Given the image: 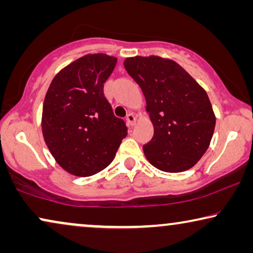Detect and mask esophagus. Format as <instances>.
Instances as JSON below:
<instances>
[{
    "mask_svg": "<svg viewBox=\"0 0 253 253\" xmlns=\"http://www.w3.org/2000/svg\"><path fill=\"white\" fill-rule=\"evenodd\" d=\"M126 121H127V124H129L130 126H134V123H136V116H134L132 113L127 114Z\"/></svg>",
    "mask_w": 253,
    "mask_h": 253,
    "instance_id": "34e87169",
    "label": "esophagus"
}]
</instances>
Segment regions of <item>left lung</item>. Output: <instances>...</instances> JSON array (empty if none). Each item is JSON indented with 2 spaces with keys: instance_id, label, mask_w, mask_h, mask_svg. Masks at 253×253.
<instances>
[{
  "instance_id": "left-lung-1",
  "label": "left lung",
  "mask_w": 253,
  "mask_h": 253,
  "mask_svg": "<svg viewBox=\"0 0 253 253\" xmlns=\"http://www.w3.org/2000/svg\"><path fill=\"white\" fill-rule=\"evenodd\" d=\"M124 67L140 86L154 126L153 138L143 146L145 157L162 171L193 167L209 148L215 127L205 89L168 58L129 57Z\"/></svg>"
}]
</instances>
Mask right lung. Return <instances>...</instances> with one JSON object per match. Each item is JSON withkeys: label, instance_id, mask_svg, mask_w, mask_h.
Listing matches in <instances>:
<instances>
[{"label": "right lung", "instance_id": "right-lung-1", "mask_svg": "<svg viewBox=\"0 0 253 253\" xmlns=\"http://www.w3.org/2000/svg\"><path fill=\"white\" fill-rule=\"evenodd\" d=\"M106 54L85 55L51 81L42 108V133L50 153L72 175H94L114 160L127 127L114 115L103 84L116 65Z\"/></svg>", "mask_w": 253, "mask_h": 253}]
</instances>
